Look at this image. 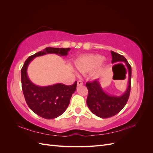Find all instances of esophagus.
Instances as JSON below:
<instances>
[{"mask_svg": "<svg viewBox=\"0 0 153 153\" xmlns=\"http://www.w3.org/2000/svg\"><path fill=\"white\" fill-rule=\"evenodd\" d=\"M82 85H83V82L81 80H78L77 82V86H80Z\"/></svg>", "mask_w": 153, "mask_h": 153, "instance_id": "esophagus-1", "label": "esophagus"}]
</instances>
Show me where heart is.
Returning <instances> with one entry per match:
<instances>
[{"label": "heart", "mask_w": 153, "mask_h": 153, "mask_svg": "<svg viewBox=\"0 0 153 153\" xmlns=\"http://www.w3.org/2000/svg\"><path fill=\"white\" fill-rule=\"evenodd\" d=\"M75 65L78 71L82 73L92 71L91 76L97 78L102 73L106 64L103 56L98 54H91L78 58Z\"/></svg>", "instance_id": "heart-1"}]
</instances>
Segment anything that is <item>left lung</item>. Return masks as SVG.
<instances>
[{"mask_svg": "<svg viewBox=\"0 0 153 153\" xmlns=\"http://www.w3.org/2000/svg\"><path fill=\"white\" fill-rule=\"evenodd\" d=\"M110 52L112 57V64L124 63L126 64L128 71V83L126 91L123 94L119 96L106 93L101 87L99 80L87 83L86 87L89 92L87 98V106L92 114L103 119L114 116L124 108L128 100L131 90V66L123 55L113 51Z\"/></svg>", "mask_w": 153, "mask_h": 153, "instance_id": "left-lung-1", "label": "left lung"}]
</instances>
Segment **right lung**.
Listing matches in <instances>:
<instances>
[{
	"label": "right lung",
	"instance_id": "obj_1",
	"mask_svg": "<svg viewBox=\"0 0 153 153\" xmlns=\"http://www.w3.org/2000/svg\"><path fill=\"white\" fill-rule=\"evenodd\" d=\"M70 50L69 48L47 47L30 56L21 69L22 91L27 104L32 111L41 117L52 119L65 112L72 94L76 91L77 82L71 85H66L61 83L48 86L37 85L29 79L27 68L30 62L36 57L50 53L66 56Z\"/></svg>",
	"mask_w": 153,
	"mask_h": 153
}]
</instances>
